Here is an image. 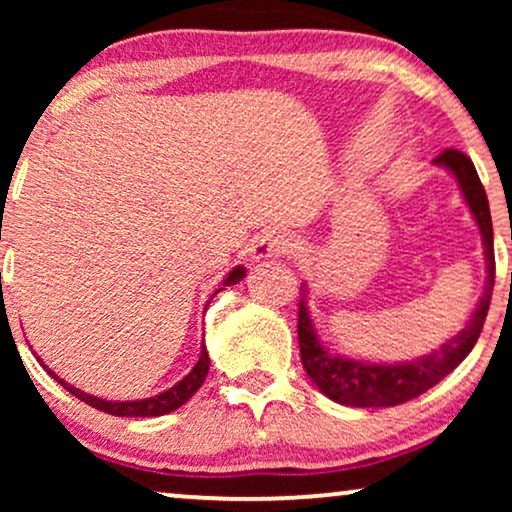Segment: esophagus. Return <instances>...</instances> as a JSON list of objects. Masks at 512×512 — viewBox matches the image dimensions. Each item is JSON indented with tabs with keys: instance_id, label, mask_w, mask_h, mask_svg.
<instances>
[{
	"instance_id": "1",
	"label": "esophagus",
	"mask_w": 512,
	"mask_h": 512,
	"mask_svg": "<svg viewBox=\"0 0 512 512\" xmlns=\"http://www.w3.org/2000/svg\"><path fill=\"white\" fill-rule=\"evenodd\" d=\"M291 251H293V242L286 235L275 233V230L258 235L254 244H251V258H254V261H265V258H272V256H284V254H291Z\"/></svg>"
}]
</instances>
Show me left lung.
I'll list each match as a JSON object with an SVG mask.
<instances>
[{"instance_id": "left-lung-1", "label": "left lung", "mask_w": 512, "mask_h": 512, "mask_svg": "<svg viewBox=\"0 0 512 512\" xmlns=\"http://www.w3.org/2000/svg\"><path fill=\"white\" fill-rule=\"evenodd\" d=\"M433 165L443 167L457 179L461 195H464L466 205L471 209L475 223H478L482 249H485L482 254H485L487 265L485 289H482V296L473 314L468 317L466 326L457 335L447 338L438 349H433L431 354L417 356V359L410 361H366L338 354L331 347H326L317 326H314L310 307H307L310 291H307V284L300 286L303 289L298 303L300 361H303L305 373L317 384L321 394L340 405H349V408H391V405H401L410 398L424 394L433 384L450 375L471 354L482 333V326H485L496 275L494 230L487 193L480 184L471 158L464 156L461 151L447 149L433 160Z\"/></svg>"}]
</instances>
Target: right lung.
Returning a JSON list of instances; mask_svg holds the SVG:
<instances>
[{
	"label": "right lung",
	"mask_w": 512,
	"mask_h": 512,
	"mask_svg": "<svg viewBox=\"0 0 512 512\" xmlns=\"http://www.w3.org/2000/svg\"><path fill=\"white\" fill-rule=\"evenodd\" d=\"M244 275H247V270H244L242 265H235V268L230 270L226 277H223L221 286L212 293V298L219 291L226 289V286H233V284L240 282ZM212 298L207 300V305L212 303ZM207 305H205V312H207ZM37 359H39V356H37ZM39 363L44 366V361H41V359H39ZM44 368H46V373L60 384V387H65L69 391V394H74L76 398H81L83 403L93 405V408H97V410L107 412V415H114V417H160V415H167V412L181 408V405H184L188 398H191L195 391L202 387V382H205V377L209 373V352H207L205 342H202L200 356H198V361H195V366L191 368V373L181 377V380L174 384V387L165 389L163 394H156L151 398H137V401H107V398L86 394V391L76 389L74 384H69V382L62 380V377L55 375L48 366H44Z\"/></svg>",
	"instance_id": "1"
}]
</instances>
